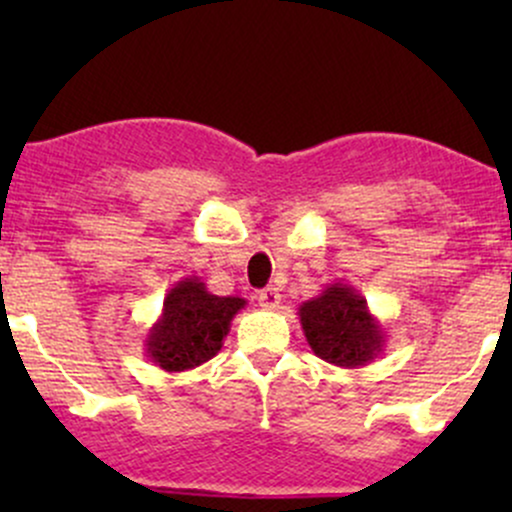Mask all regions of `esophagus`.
Here are the masks:
<instances>
[{"mask_svg":"<svg viewBox=\"0 0 512 512\" xmlns=\"http://www.w3.org/2000/svg\"><path fill=\"white\" fill-rule=\"evenodd\" d=\"M257 301H260L262 308L276 310V308H279V303H281V293H279V289H276V286H267V289L260 291Z\"/></svg>","mask_w":512,"mask_h":512,"instance_id":"obj_1","label":"esophagus"}]
</instances>
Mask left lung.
<instances>
[{
    "label": "left lung",
    "mask_w": 512,
    "mask_h": 512,
    "mask_svg": "<svg viewBox=\"0 0 512 512\" xmlns=\"http://www.w3.org/2000/svg\"><path fill=\"white\" fill-rule=\"evenodd\" d=\"M305 342L339 368H358L383 354L385 330L354 286L334 281L298 308Z\"/></svg>",
    "instance_id": "1"
}]
</instances>
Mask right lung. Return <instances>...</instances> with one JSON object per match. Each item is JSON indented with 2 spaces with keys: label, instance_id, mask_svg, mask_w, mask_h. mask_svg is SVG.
I'll list each match as a JSON object with an SVG mask.
<instances>
[{
  "label": "right lung",
  "instance_id": "1",
  "mask_svg": "<svg viewBox=\"0 0 512 512\" xmlns=\"http://www.w3.org/2000/svg\"><path fill=\"white\" fill-rule=\"evenodd\" d=\"M245 305V298L214 296L199 276H185L163 298L161 317L144 339L146 356L168 373L202 366L219 354L231 320Z\"/></svg>",
  "mask_w": 512,
  "mask_h": 512
}]
</instances>
